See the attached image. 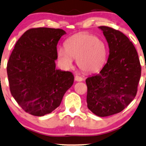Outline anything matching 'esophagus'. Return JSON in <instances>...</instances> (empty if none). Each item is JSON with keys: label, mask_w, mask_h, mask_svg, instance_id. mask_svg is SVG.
Listing matches in <instances>:
<instances>
[{"label": "esophagus", "mask_w": 146, "mask_h": 146, "mask_svg": "<svg viewBox=\"0 0 146 146\" xmlns=\"http://www.w3.org/2000/svg\"><path fill=\"white\" fill-rule=\"evenodd\" d=\"M74 80L76 82H82V81H83L84 79L80 76H76Z\"/></svg>", "instance_id": "obj_1"}]
</instances>
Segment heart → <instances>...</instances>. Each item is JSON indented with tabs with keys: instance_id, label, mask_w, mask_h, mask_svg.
Wrapping results in <instances>:
<instances>
[{
	"instance_id": "b5f03b06",
	"label": "heart",
	"mask_w": 146,
	"mask_h": 146,
	"mask_svg": "<svg viewBox=\"0 0 146 146\" xmlns=\"http://www.w3.org/2000/svg\"><path fill=\"white\" fill-rule=\"evenodd\" d=\"M58 58L62 67L69 69L73 59L76 58L80 68L87 72L98 70L103 65L106 56L104 42L88 33H79L70 37L65 42V48L57 50Z\"/></svg>"
}]
</instances>
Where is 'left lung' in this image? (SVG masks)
<instances>
[{
	"instance_id": "left-lung-1",
	"label": "left lung",
	"mask_w": 146,
	"mask_h": 146,
	"mask_svg": "<svg viewBox=\"0 0 146 146\" xmlns=\"http://www.w3.org/2000/svg\"><path fill=\"white\" fill-rule=\"evenodd\" d=\"M109 46L107 63L99 74L86 80L88 108L98 116L119 113L134 99L141 76V66L132 42L120 31L98 27Z\"/></svg>"
}]
</instances>
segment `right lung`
<instances>
[{
	"mask_svg": "<svg viewBox=\"0 0 146 146\" xmlns=\"http://www.w3.org/2000/svg\"><path fill=\"white\" fill-rule=\"evenodd\" d=\"M66 32L37 28L19 39L7 64L11 94L26 112L36 116L51 113L72 86L70 72L56 68V46Z\"/></svg>",
	"mask_w": 146,
	"mask_h": 146,
	"instance_id": "add662e5",
	"label": "right lung"
}]
</instances>
